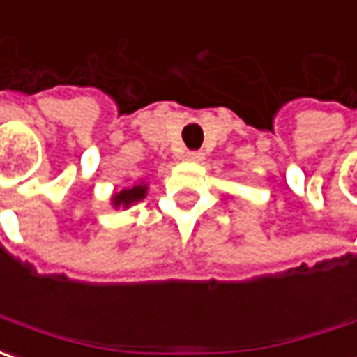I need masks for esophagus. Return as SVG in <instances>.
<instances>
[{
	"mask_svg": "<svg viewBox=\"0 0 357 357\" xmlns=\"http://www.w3.org/2000/svg\"><path fill=\"white\" fill-rule=\"evenodd\" d=\"M186 158L192 160V162H200L204 158V153L202 151H186Z\"/></svg>",
	"mask_w": 357,
	"mask_h": 357,
	"instance_id": "esophagus-1",
	"label": "esophagus"
}]
</instances>
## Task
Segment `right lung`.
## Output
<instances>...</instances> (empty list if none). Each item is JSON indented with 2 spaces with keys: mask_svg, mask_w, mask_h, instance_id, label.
<instances>
[{
  "mask_svg": "<svg viewBox=\"0 0 357 357\" xmlns=\"http://www.w3.org/2000/svg\"><path fill=\"white\" fill-rule=\"evenodd\" d=\"M144 197H146V185H143V181H141V183H137V185L130 186V188H123V190H119L117 195L111 199V202H113V206H115V208H119V206L129 208L130 204H135V202L143 200Z\"/></svg>",
  "mask_w": 357,
  "mask_h": 357,
  "instance_id": "add662e5",
  "label": "right lung"
}]
</instances>
